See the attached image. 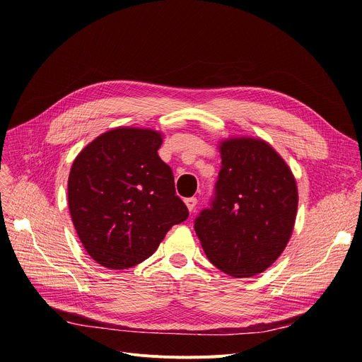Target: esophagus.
<instances>
[{
  "label": "esophagus",
  "instance_id": "esophagus-1",
  "mask_svg": "<svg viewBox=\"0 0 362 362\" xmlns=\"http://www.w3.org/2000/svg\"><path fill=\"white\" fill-rule=\"evenodd\" d=\"M197 202H198L197 198H186V199H185V204H186V206H187V210L191 211V213L195 210Z\"/></svg>",
  "mask_w": 362,
  "mask_h": 362
}]
</instances>
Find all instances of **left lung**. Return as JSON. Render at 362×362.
<instances>
[{
    "label": "left lung",
    "mask_w": 362,
    "mask_h": 362,
    "mask_svg": "<svg viewBox=\"0 0 362 362\" xmlns=\"http://www.w3.org/2000/svg\"><path fill=\"white\" fill-rule=\"evenodd\" d=\"M218 149L216 197L195 220V232L218 270L252 277L270 267L292 236L296 180L286 161L259 138H229Z\"/></svg>",
    "instance_id": "1"
}]
</instances>
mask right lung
Instances as JSON below:
<instances>
[{
	"label": "right lung",
	"mask_w": 362,
	"mask_h": 362,
	"mask_svg": "<svg viewBox=\"0 0 362 362\" xmlns=\"http://www.w3.org/2000/svg\"><path fill=\"white\" fill-rule=\"evenodd\" d=\"M161 144L157 130L120 126L95 138L71 164V221L103 267L124 270L145 261L189 216L173 171L158 156Z\"/></svg>",
	"instance_id": "add662e5"
}]
</instances>
